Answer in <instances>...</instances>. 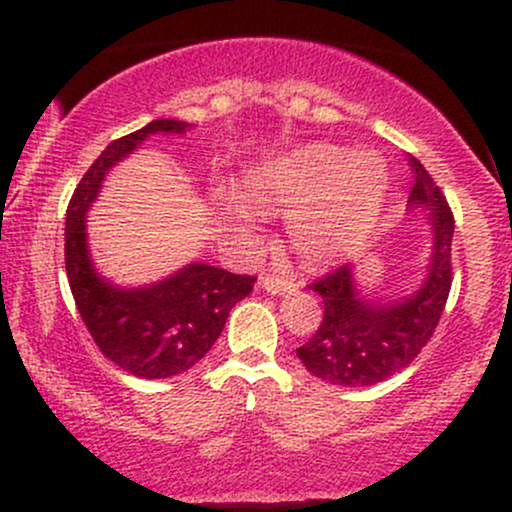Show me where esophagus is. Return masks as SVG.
<instances>
[{
  "instance_id": "1",
  "label": "esophagus",
  "mask_w": 512,
  "mask_h": 512,
  "mask_svg": "<svg viewBox=\"0 0 512 512\" xmlns=\"http://www.w3.org/2000/svg\"><path fill=\"white\" fill-rule=\"evenodd\" d=\"M260 284H262V289L267 293H272V296H281V293L296 291V284H293L291 279H284V276H274V274L262 276Z\"/></svg>"
}]
</instances>
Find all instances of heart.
Returning <instances> with one entry per match:
<instances>
[{
	"label": "heart",
	"instance_id": "obj_1",
	"mask_svg": "<svg viewBox=\"0 0 512 512\" xmlns=\"http://www.w3.org/2000/svg\"><path fill=\"white\" fill-rule=\"evenodd\" d=\"M240 190L257 209L289 211L293 250L322 264L351 255L370 236L387 195V166L375 151L349 154L344 146L315 142L250 168ZM244 200L231 190L216 192L223 219L250 240L260 219Z\"/></svg>",
	"mask_w": 512,
	"mask_h": 512
}]
</instances>
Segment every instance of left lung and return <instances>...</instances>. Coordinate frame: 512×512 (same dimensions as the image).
Returning <instances> with one entry per match:
<instances>
[{
	"instance_id": "8db88e82",
	"label": "left lung",
	"mask_w": 512,
	"mask_h": 512,
	"mask_svg": "<svg viewBox=\"0 0 512 512\" xmlns=\"http://www.w3.org/2000/svg\"><path fill=\"white\" fill-rule=\"evenodd\" d=\"M409 209H426L431 226V257L426 274L414 291L392 301L361 296L356 267L344 264L337 272L310 284L325 303L320 327L296 354L315 378L339 387H368L383 383L414 361L436 330L452 284L450 248L455 219L443 192L416 158Z\"/></svg>"
}]
</instances>
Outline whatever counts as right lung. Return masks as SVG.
<instances>
[{"label":"right lung","instance_id":"obj_1","mask_svg":"<svg viewBox=\"0 0 512 512\" xmlns=\"http://www.w3.org/2000/svg\"><path fill=\"white\" fill-rule=\"evenodd\" d=\"M190 127L180 120H154L115 139L86 170L67 207L64 264L81 320L110 361L144 380L173 378L195 366L219 339L233 305L255 284V276L192 262L154 284L125 289L105 279L91 260L86 214L108 170L154 134H185Z\"/></svg>","mask_w":512,"mask_h":512}]
</instances>
